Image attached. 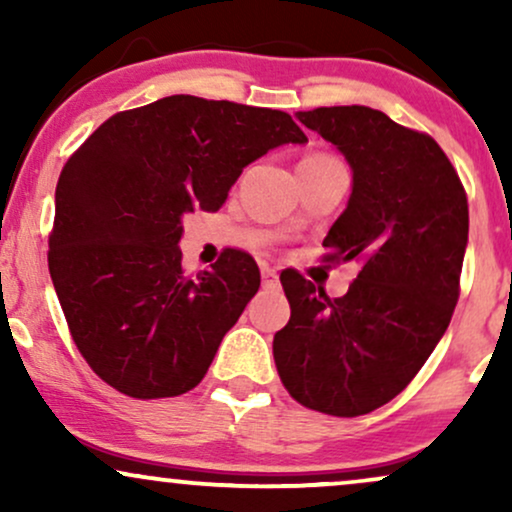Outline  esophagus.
I'll return each instance as SVG.
<instances>
[{
  "label": "esophagus",
  "mask_w": 512,
  "mask_h": 512,
  "mask_svg": "<svg viewBox=\"0 0 512 512\" xmlns=\"http://www.w3.org/2000/svg\"><path fill=\"white\" fill-rule=\"evenodd\" d=\"M262 286L264 289H279V276H276L274 269H262Z\"/></svg>",
  "instance_id": "34e87169"
}]
</instances>
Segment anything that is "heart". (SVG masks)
<instances>
[{
    "instance_id": "1",
    "label": "heart",
    "mask_w": 512,
    "mask_h": 512,
    "mask_svg": "<svg viewBox=\"0 0 512 512\" xmlns=\"http://www.w3.org/2000/svg\"><path fill=\"white\" fill-rule=\"evenodd\" d=\"M313 156H320V154H313Z\"/></svg>"
}]
</instances>
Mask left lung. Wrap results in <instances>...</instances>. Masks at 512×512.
I'll list each match as a JSON object with an SVG mask.
<instances>
[{
    "label": "left lung",
    "instance_id": "left-lung-1",
    "mask_svg": "<svg viewBox=\"0 0 512 512\" xmlns=\"http://www.w3.org/2000/svg\"><path fill=\"white\" fill-rule=\"evenodd\" d=\"M354 170L344 214L322 240L327 262L361 264L342 298L281 272L291 320L274 334L289 395L332 416L395 399L450 325L460 298L469 207L460 175L426 132L366 105L298 113Z\"/></svg>",
    "mask_w": 512,
    "mask_h": 512
}]
</instances>
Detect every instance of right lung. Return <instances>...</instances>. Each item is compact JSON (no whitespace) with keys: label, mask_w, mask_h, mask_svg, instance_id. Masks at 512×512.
Listing matches in <instances>:
<instances>
[{"label":"right lung","mask_w":512,"mask_h":512,"mask_svg":"<svg viewBox=\"0 0 512 512\" xmlns=\"http://www.w3.org/2000/svg\"><path fill=\"white\" fill-rule=\"evenodd\" d=\"M308 137L289 113L168 96L103 122L64 163L48 267L93 373L137 399L202 383L223 334L260 289L248 252L182 269V216L216 211L248 163Z\"/></svg>","instance_id":"1"}]
</instances>
